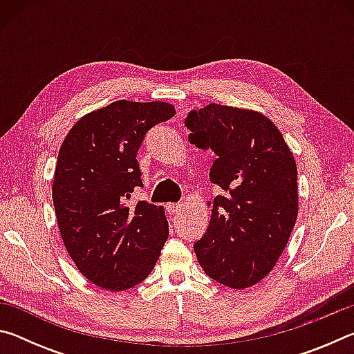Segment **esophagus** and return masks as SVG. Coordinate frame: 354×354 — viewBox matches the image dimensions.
I'll use <instances>...</instances> for the list:
<instances>
[{"mask_svg":"<svg viewBox=\"0 0 354 354\" xmlns=\"http://www.w3.org/2000/svg\"><path fill=\"white\" fill-rule=\"evenodd\" d=\"M181 203H169V206H167V209H169L170 214H176L179 209H181Z\"/></svg>","mask_w":354,"mask_h":354,"instance_id":"obj_1","label":"esophagus"}]
</instances>
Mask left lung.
I'll return each mask as SVG.
<instances>
[{"mask_svg": "<svg viewBox=\"0 0 354 354\" xmlns=\"http://www.w3.org/2000/svg\"><path fill=\"white\" fill-rule=\"evenodd\" d=\"M185 127L190 143L217 156L209 178L221 189L195 254L209 278L247 289L272 272L295 226V159L261 112L211 103L190 111Z\"/></svg>", "mask_w": 354, "mask_h": 354, "instance_id": "left-lung-1", "label": "left lung"}]
</instances>
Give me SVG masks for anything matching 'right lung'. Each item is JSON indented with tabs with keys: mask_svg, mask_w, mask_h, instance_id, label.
I'll list each match as a JSON object with an SVG mask.
<instances>
[{
	"mask_svg": "<svg viewBox=\"0 0 354 354\" xmlns=\"http://www.w3.org/2000/svg\"><path fill=\"white\" fill-rule=\"evenodd\" d=\"M164 101L120 100L77 120L59 149L53 203L62 241L84 277L106 290L145 279L169 237L162 206L137 201V151L148 129L175 115Z\"/></svg>",
	"mask_w": 354,
	"mask_h": 354,
	"instance_id": "obj_1",
	"label": "right lung"
}]
</instances>
